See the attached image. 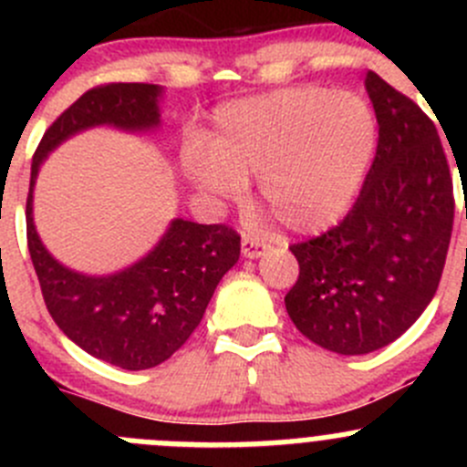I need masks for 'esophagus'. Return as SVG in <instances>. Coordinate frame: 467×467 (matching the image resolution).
Returning <instances> with one entry per match:
<instances>
[{"label":"esophagus","instance_id":"1","mask_svg":"<svg viewBox=\"0 0 467 467\" xmlns=\"http://www.w3.org/2000/svg\"><path fill=\"white\" fill-rule=\"evenodd\" d=\"M268 244L266 242H262V239H257V237H248V234H244V239H242V253H244V257H251V260H255V257H262L264 253L268 251Z\"/></svg>","mask_w":467,"mask_h":467}]
</instances>
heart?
Returning a JSON list of instances; mask_svg holds the SVG:
<instances>
[{"label":"heart","mask_w":467,"mask_h":467,"mask_svg":"<svg viewBox=\"0 0 467 467\" xmlns=\"http://www.w3.org/2000/svg\"><path fill=\"white\" fill-rule=\"evenodd\" d=\"M378 146L361 97L285 88L221 108L210 146L192 142L185 169L205 194L237 201L257 176L262 201L296 233H318L355 203Z\"/></svg>","instance_id":"1"}]
</instances>
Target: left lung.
I'll list each match as a JSON object with an SVG mask.
<instances>
[{
  "label": "left lung",
  "mask_w": 467,
  "mask_h": 467,
  "mask_svg": "<svg viewBox=\"0 0 467 467\" xmlns=\"http://www.w3.org/2000/svg\"><path fill=\"white\" fill-rule=\"evenodd\" d=\"M366 89L378 150L352 210L294 244L300 275L285 296L296 327L325 350L366 355L393 343L434 298L454 223V187L436 126L375 72Z\"/></svg>",
  "instance_id": "left-lung-1"
}]
</instances>
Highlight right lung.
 Wrapping results in <instances>:
<instances>
[{"label": "right lung", "instance_id": "right-lung-1", "mask_svg": "<svg viewBox=\"0 0 467 467\" xmlns=\"http://www.w3.org/2000/svg\"><path fill=\"white\" fill-rule=\"evenodd\" d=\"M160 88L106 83L78 97L42 135L31 162L26 244L42 298L56 325L97 359L126 370L167 361L203 318L221 277L239 260L242 237L225 223L173 219L158 246L133 266L89 277L58 264L33 225V185L51 149L92 126L146 130L160 124Z\"/></svg>", "mask_w": 467, "mask_h": 467}]
</instances>
